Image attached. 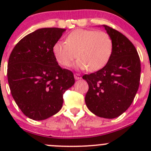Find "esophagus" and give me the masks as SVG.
Segmentation results:
<instances>
[{
    "instance_id": "esophagus-1",
    "label": "esophagus",
    "mask_w": 151,
    "mask_h": 151,
    "mask_svg": "<svg viewBox=\"0 0 151 151\" xmlns=\"http://www.w3.org/2000/svg\"><path fill=\"white\" fill-rule=\"evenodd\" d=\"M74 77H75V79H76V80H78L82 78V77H81V76H80V74H78V73H76V74H74Z\"/></svg>"
}]
</instances>
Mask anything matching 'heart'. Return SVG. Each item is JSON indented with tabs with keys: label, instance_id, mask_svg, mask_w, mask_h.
<instances>
[{
	"label": "heart",
	"instance_id": "heart-1",
	"mask_svg": "<svg viewBox=\"0 0 151 151\" xmlns=\"http://www.w3.org/2000/svg\"><path fill=\"white\" fill-rule=\"evenodd\" d=\"M113 51V41L106 32L76 29L66 38V42L57 41L53 54L60 65L69 66L78 58L76 67L91 72L97 71L106 64Z\"/></svg>",
	"mask_w": 151,
	"mask_h": 151
}]
</instances>
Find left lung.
<instances>
[{
  "label": "left lung",
  "mask_w": 151,
  "mask_h": 151,
  "mask_svg": "<svg viewBox=\"0 0 151 151\" xmlns=\"http://www.w3.org/2000/svg\"><path fill=\"white\" fill-rule=\"evenodd\" d=\"M113 41V51L104 67L82 78L88 82L85 104L94 115L114 119L132 104L138 90L141 62L137 50L124 35L103 25Z\"/></svg>",
  "instance_id": "8db88e82"
}]
</instances>
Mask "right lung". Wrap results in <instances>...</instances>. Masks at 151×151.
Returning a JSON list of instances; mask_svg holds the SVG:
<instances>
[{
	"label": "right lung",
	"mask_w": 151,
	"mask_h": 151,
	"mask_svg": "<svg viewBox=\"0 0 151 151\" xmlns=\"http://www.w3.org/2000/svg\"><path fill=\"white\" fill-rule=\"evenodd\" d=\"M66 31L43 28L27 35L10 54L7 79L21 111L34 120H44L60 110L64 92L75 83L73 73L62 69L53 46Z\"/></svg>",
	"instance_id": "1"
}]
</instances>
